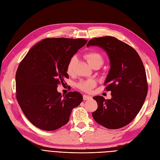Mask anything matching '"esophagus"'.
Returning a JSON list of instances; mask_svg holds the SVG:
<instances>
[{
    "mask_svg": "<svg viewBox=\"0 0 160 160\" xmlns=\"http://www.w3.org/2000/svg\"><path fill=\"white\" fill-rule=\"evenodd\" d=\"M91 98V97L89 95H83V100L86 101V100H88L89 99Z\"/></svg>",
    "mask_w": 160,
    "mask_h": 160,
    "instance_id": "1",
    "label": "esophagus"
}]
</instances>
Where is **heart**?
Wrapping results in <instances>:
<instances>
[{
	"instance_id": "heart-1",
	"label": "heart",
	"mask_w": 160,
	"mask_h": 160,
	"mask_svg": "<svg viewBox=\"0 0 160 160\" xmlns=\"http://www.w3.org/2000/svg\"><path fill=\"white\" fill-rule=\"evenodd\" d=\"M85 59L89 62L91 66H93L95 64L99 63L101 65L103 63V57L99 53L97 52H89L85 55ZM77 61V57L75 56L72 57L69 59L68 63L67 65L66 71L67 73L69 75H73L75 72V65ZM96 83L93 79H87L79 81L77 83V86L79 89L85 92H90L92 89L95 86Z\"/></svg>"
}]
</instances>
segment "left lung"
I'll use <instances>...</instances> for the list:
<instances>
[{
	"mask_svg": "<svg viewBox=\"0 0 160 160\" xmlns=\"http://www.w3.org/2000/svg\"><path fill=\"white\" fill-rule=\"evenodd\" d=\"M105 50L110 61V70L104 84L111 91V99L93 97L98 108L92 113L95 122L111 129L123 128L135 118L148 93L146 70L133 47L113 37L91 39L87 45Z\"/></svg>",
	"mask_w": 160,
	"mask_h": 160,
	"instance_id": "obj_1",
	"label": "left lung"
}]
</instances>
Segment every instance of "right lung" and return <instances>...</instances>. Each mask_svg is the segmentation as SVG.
<instances>
[{"mask_svg":"<svg viewBox=\"0 0 160 160\" xmlns=\"http://www.w3.org/2000/svg\"><path fill=\"white\" fill-rule=\"evenodd\" d=\"M88 41L84 38H47L34 45L16 72L18 103L27 118L42 130L54 131L69 122L72 109L83 101L79 92L65 96L57 86L69 78L67 65Z\"/></svg>","mask_w":160,"mask_h":160,"instance_id":"1","label":"right lung"}]
</instances>
